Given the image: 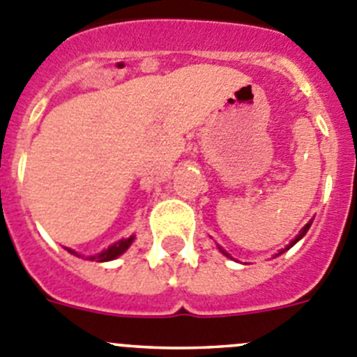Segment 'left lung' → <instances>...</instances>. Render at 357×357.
<instances>
[{"label":"left lung","instance_id":"1","mask_svg":"<svg viewBox=\"0 0 357 357\" xmlns=\"http://www.w3.org/2000/svg\"><path fill=\"white\" fill-rule=\"evenodd\" d=\"M310 225H312V222H308V224H306V225H305V227H303V229H301V231H299V234H298V236H296V238H294V239H292V241H291V243H289V245H287V246H285V248H282V250H280V252H278V254H276V255H282V254H284V252H287V250H289V248H292V246H294V245H296V243H298V241H299V239H301V238H303V236H305V234H306V232H308ZM220 250H222V248H220ZM222 254H225L224 250H222ZM225 255H227V254H225ZM227 257H229V255H227Z\"/></svg>","mask_w":357,"mask_h":357}]
</instances>
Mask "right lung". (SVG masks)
Returning <instances> with one entry per match:
<instances>
[{"mask_svg": "<svg viewBox=\"0 0 357 357\" xmlns=\"http://www.w3.org/2000/svg\"><path fill=\"white\" fill-rule=\"evenodd\" d=\"M132 243H133V236H130V238H126V239H119V241H116L114 245L109 246L107 250H103V252H100V254H96V255H91L89 259H91V261H98V262L112 261V259H116V257H119L121 254H125ZM66 250H68L70 254L77 255L75 252H73V250H70V248H66Z\"/></svg>", "mask_w": 357, "mask_h": 357, "instance_id": "1", "label": "right lung"}]
</instances>
